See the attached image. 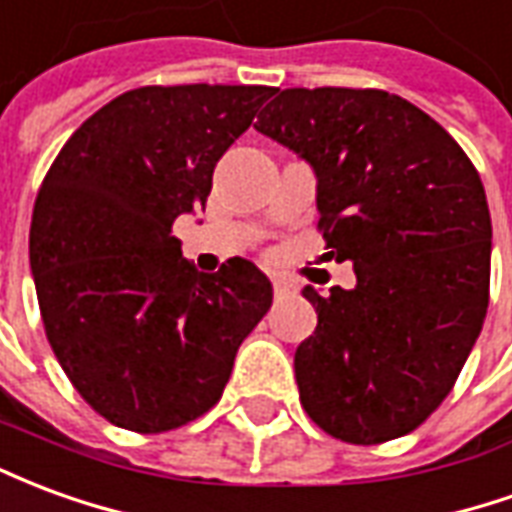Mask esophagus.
Wrapping results in <instances>:
<instances>
[{
	"instance_id": "esophagus-1",
	"label": "esophagus",
	"mask_w": 512,
	"mask_h": 512,
	"mask_svg": "<svg viewBox=\"0 0 512 512\" xmlns=\"http://www.w3.org/2000/svg\"><path fill=\"white\" fill-rule=\"evenodd\" d=\"M271 285H274V296H277V299H288V296H293V290H296V285H293L290 279L279 277V274L271 277Z\"/></svg>"
}]
</instances>
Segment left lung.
I'll return each mask as SVG.
<instances>
[{"label": "left lung", "instance_id": "1", "mask_svg": "<svg viewBox=\"0 0 512 512\" xmlns=\"http://www.w3.org/2000/svg\"><path fill=\"white\" fill-rule=\"evenodd\" d=\"M257 131L318 178V230L356 288L301 290L318 312L296 348L304 411L334 439L381 444L450 395L483 329L491 213L444 128L384 90H274Z\"/></svg>", "mask_w": 512, "mask_h": 512}]
</instances>
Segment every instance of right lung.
<instances>
[{
  "mask_svg": "<svg viewBox=\"0 0 512 512\" xmlns=\"http://www.w3.org/2000/svg\"><path fill=\"white\" fill-rule=\"evenodd\" d=\"M274 93L178 84L117 95L62 145L29 227L51 351L112 425L164 433L219 403L238 345L271 307L244 257L216 274L180 255L172 222L205 208L213 167Z\"/></svg>",
  "mask_w": 512,
  "mask_h": 512,
  "instance_id": "add662e5",
  "label": "right lung"
}]
</instances>
